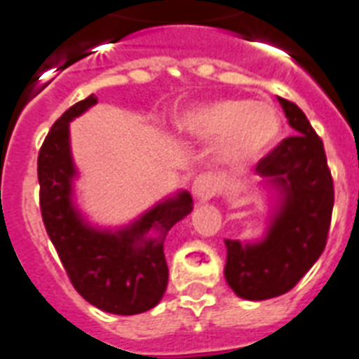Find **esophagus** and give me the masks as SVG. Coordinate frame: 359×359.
Wrapping results in <instances>:
<instances>
[{"label":"esophagus","mask_w":359,"mask_h":359,"mask_svg":"<svg viewBox=\"0 0 359 359\" xmlns=\"http://www.w3.org/2000/svg\"><path fill=\"white\" fill-rule=\"evenodd\" d=\"M217 189H219V184H217L215 177L208 173L197 175L191 184V194L198 201H210L217 194Z\"/></svg>","instance_id":"34e87169"}]
</instances>
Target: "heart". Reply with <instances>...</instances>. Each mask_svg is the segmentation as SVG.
I'll list each match as a JSON object with an SVG mask.
<instances>
[{"instance_id":"obj_1","label":"heart","mask_w":359,"mask_h":359,"mask_svg":"<svg viewBox=\"0 0 359 359\" xmlns=\"http://www.w3.org/2000/svg\"><path fill=\"white\" fill-rule=\"evenodd\" d=\"M177 128L198 140L217 138L219 161L246 165L263 158L281 135V116L266 102L221 98L188 107L177 116Z\"/></svg>"}]
</instances>
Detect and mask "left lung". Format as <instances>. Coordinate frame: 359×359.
<instances>
[{
	"mask_svg": "<svg viewBox=\"0 0 359 359\" xmlns=\"http://www.w3.org/2000/svg\"><path fill=\"white\" fill-rule=\"evenodd\" d=\"M294 137L285 138L257 164L273 204L263 239H224V277L237 296L264 301L283 296L323 254L332 217L334 184L321 138L296 104L277 98Z\"/></svg>",
	"mask_w": 359,
	"mask_h": 359,
	"instance_id": "obj_1",
	"label": "left lung"
}]
</instances>
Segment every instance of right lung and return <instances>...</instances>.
<instances>
[{"label":"right lung","instance_id":"right-lung-1","mask_svg":"<svg viewBox=\"0 0 359 359\" xmlns=\"http://www.w3.org/2000/svg\"><path fill=\"white\" fill-rule=\"evenodd\" d=\"M96 102L91 95L69 107L45 138L38 155L41 217L72 287L83 299L109 314H142L164 296V239L191 213L194 198L186 189L177 191L120 228H100L87 221L74 203L78 171L69 122Z\"/></svg>","mask_w":359,"mask_h":359}]
</instances>
